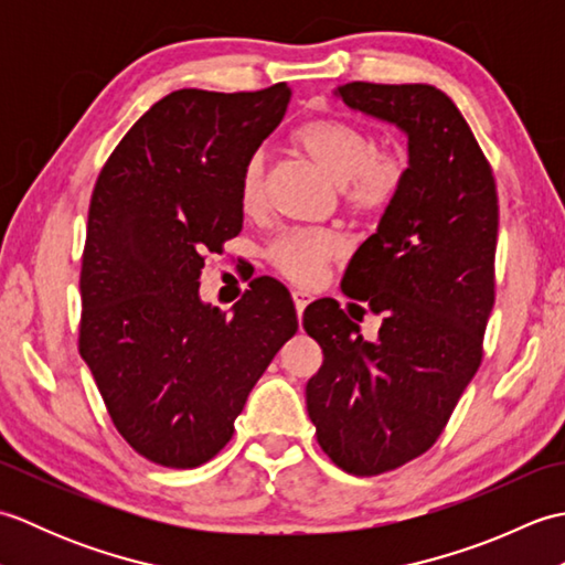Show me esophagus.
<instances>
[{
	"instance_id": "obj_1",
	"label": "esophagus",
	"mask_w": 565,
	"mask_h": 565,
	"mask_svg": "<svg viewBox=\"0 0 565 565\" xmlns=\"http://www.w3.org/2000/svg\"><path fill=\"white\" fill-rule=\"evenodd\" d=\"M291 296H294V303H296V313H298V318L303 316V310H306V306L313 301V296H310L308 291H301V289H296V291H291Z\"/></svg>"
}]
</instances>
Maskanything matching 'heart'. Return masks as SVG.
<instances>
[{"label": "heart", "instance_id": "obj_1", "mask_svg": "<svg viewBox=\"0 0 565 565\" xmlns=\"http://www.w3.org/2000/svg\"><path fill=\"white\" fill-rule=\"evenodd\" d=\"M294 146L340 186L344 206L354 213H376L398 194L405 179V158L401 152L379 150L376 138L354 124L338 118H320L294 134ZM239 209L257 215L264 209V158L257 152L247 158L237 179ZM342 252L338 233L310 227L286 231L274 239L267 257L276 271L298 284L316 281L322 267Z\"/></svg>", "mask_w": 565, "mask_h": 565}]
</instances>
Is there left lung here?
<instances>
[{
    "label": "left lung",
    "mask_w": 565,
    "mask_h": 565,
    "mask_svg": "<svg viewBox=\"0 0 565 565\" xmlns=\"http://www.w3.org/2000/svg\"><path fill=\"white\" fill-rule=\"evenodd\" d=\"M352 111L407 136V170L344 271L342 291L383 316L364 340L334 298L303 313L322 347L306 383L318 444L342 471L379 476L425 454L476 376L495 303L498 194L466 118L431 84L347 82Z\"/></svg>",
    "instance_id": "obj_1"
}]
</instances>
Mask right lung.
Here are the masks:
<instances>
[{
	"instance_id": "obj_1",
	"label": "right lung",
	"mask_w": 565,
	"mask_h": 565,
	"mask_svg": "<svg viewBox=\"0 0 565 565\" xmlns=\"http://www.w3.org/2000/svg\"><path fill=\"white\" fill-rule=\"evenodd\" d=\"M291 89H177L142 114L94 186L79 354L116 429L148 461L194 468L296 334L291 294L257 279L225 316L199 296L203 255L243 231L237 179Z\"/></svg>"
}]
</instances>
